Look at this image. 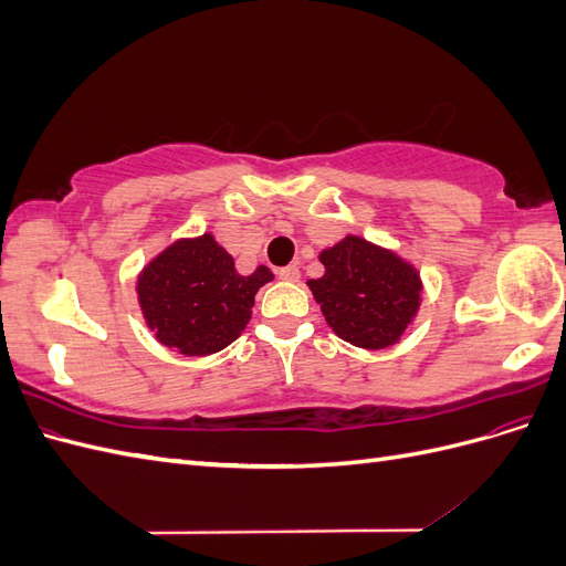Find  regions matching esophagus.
<instances>
[{"mask_svg":"<svg viewBox=\"0 0 566 566\" xmlns=\"http://www.w3.org/2000/svg\"><path fill=\"white\" fill-rule=\"evenodd\" d=\"M279 279H283V281H300V266L297 264H290V266H283V269H279Z\"/></svg>","mask_w":566,"mask_h":566,"instance_id":"34e87169","label":"esophagus"}]
</instances>
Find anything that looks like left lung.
<instances>
[{"label":"left lung","mask_w":566,"mask_h":566,"mask_svg":"<svg viewBox=\"0 0 566 566\" xmlns=\"http://www.w3.org/2000/svg\"><path fill=\"white\" fill-rule=\"evenodd\" d=\"M321 279L306 281L331 331L361 349L394 347L416 321L422 279L399 252L347 233L318 252Z\"/></svg>","instance_id":"obj_1"}]
</instances>
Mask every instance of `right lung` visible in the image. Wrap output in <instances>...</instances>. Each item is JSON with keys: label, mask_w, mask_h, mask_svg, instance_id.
Returning a JSON list of instances; mask_svg holds the SVG:
<instances>
[{"label": "right lung", "mask_w": 566, "mask_h": 566, "mask_svg": "<svg viewBox=\"0 0 566 566\" xmlns=\"http://www.w3.org/2000/svg\"><path fill=\"white\" fill-rule=\"evenodd\" d=\"M273 281L260 264L250 276L208 231L179 238L136 276V300L148 331L184 356H208L229 347L250 323L256 290Z\"/></svg>", "instance_id": "1"}]
</instances>
